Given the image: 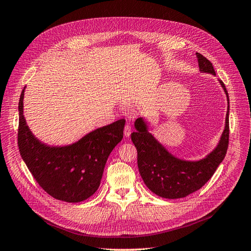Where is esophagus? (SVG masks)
Segmentation results:
<instances>
[{"label":"esophagus","mask_w":251,"mask_h":251,"mask_svg":"<svg viewBox=\"0 0 251 251\" xmlns=\"http://www.w3.org/2000/svg\"><path fill=\"white\" fill-rule=\"evenodd\" d=\"M131 131H132V127H131V126H130V125H126V126H125V130H124V134H125L126 137H130Z\"/></svg>","instance_id":"34e87169"}]
</instances>
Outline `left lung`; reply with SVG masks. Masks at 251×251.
Instances as JSON below:
<instances>
[{
    "mask_svg": "<svg viewBox=\"0 0 251 251\" xmlns=\"http://www.w3.org/2000/svg\"><path fill=\"white\" fill-rule=\"evenodd\" d=\"M196 54L200 71L216 75L214 66L209 60L200 53ZM220 83L228 101L225 130L216 150L202 160L183 161L174 157L148 132L144 120L136 119V132L131 134V139L137 150L139 173L150 191L159 197L179 199L198 191L212 177L225 158L229 142V98L223 81L220 80Z\"/></svg>",
    "mask_w": 251,
    "mask_h": 251,
    "instance_id": "left-lung-1",
    "label": "left lung"
}]
</instances>
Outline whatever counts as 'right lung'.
I'll return each mask as SVG.
<instances>
[{"mask_svg":"<svg viewBox=\"0 0 251 251\" xmlns=\"http://www.w3.org/2000/svg\"><path fill=\"white\" fill-rule=\"evenodd\" d=\"M22 91L19 101L18 146L33 178L53 198L76 203L88 199L100 184L105 162L124 137L126 120L89 133L76 143L51 148L37 140L23 116Z\"/></svg>","mask_w":251,"mask_h":251,"instance_id":"obj_1","label":"right lung"}]
</instances>
